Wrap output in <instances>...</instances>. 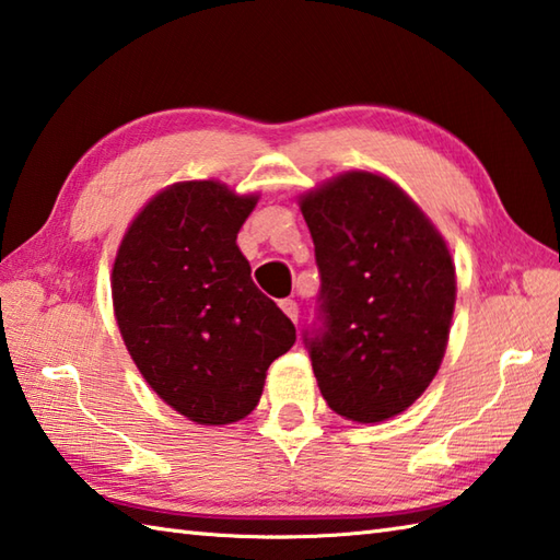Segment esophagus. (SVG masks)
I'll list each match as a JSON object with an SVG mask.
<instances>
[{
	"label": "esophagus",
	"instance_id": "34e87169",
	"mask_svg": "<svg viewBox=\"0 0 560 560\" xmlns=\"http://www.w3.org/2000/svg\"><path fill=\"white\" fill-rule=\"evenodd\" d=\"M279 305H281V311L287 313L293 323H299V303L291 301V299H283Z\"/></svg>",
	"mask_w": 560,
	"mask_h": 560
}]
</instances>
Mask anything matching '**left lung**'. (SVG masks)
Wrapping results in <instances>:
<instances>
[{"label": "left lung", "mask_w": 560, "mask_h": 560, "mask_svg": "<svg viewBox=\"0 0 560 560\" xmlns=\"http://www.w3.org/2000/svg\"><path fill=\"white\" fill-rule=\"evenodd\" d=\"M320 271L303 332L327 405L352 422L400 415L444 359L454 261L418 203L381 174L345 172L301 196Z\"/></svg>", "instance_id": "obj_1"}]
</instances>
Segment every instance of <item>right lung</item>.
Masks as SVG:
<instances>
[{
    "label": "right lung",
    "instance_id": "obj_1",
    "mask_svg": "<svg viewBox=\"0 0 560 560\" xmlns=\"http://www.w3.org/2000/svg\"><path fill=\"white\" fill-rule=\"evenodd\" d=\"M255 203L221 182L172 184L136 215L114 261V311L130 357L196 424L247 418L269 364L295 342L235 243Z\"/></svg>",
    "mask_w": 560,
    "mask_h": 560
}]
</instances>
